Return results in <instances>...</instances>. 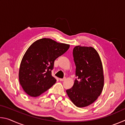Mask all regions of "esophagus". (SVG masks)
<instances>
[{
    "label": "esophagus",
    "mask_w": 125,
    "mask_h": 125,
    "mask_svg": "<svg viewBox=\"0 0 125 125\" xmlns=\"http://www.w3.org/2000/svg\"><path fill=\"white\" fill-rule=\"evenodd\" d=\"M65 80V78H60V81L63 82V81H64V80Z\"/></svg>",
    "instance_id": "esophagus-1"
}]
</instances>
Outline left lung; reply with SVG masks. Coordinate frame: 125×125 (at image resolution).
I'll return each mask as SVG.
<instances>
[{"instance_id":"8db88e82","label":"left lung","mask_w":125,"mask_h":125,"mask_svg":"<svg viewBox=\"0 0 125 125\" xmlns=\"http://www.w3.org/2000/svg\"><path fill=\"white\" fill-rule=\"evenodd\" d=\"M73 55L77 79L66 92L76 106L83 107L94 103L102 92L103 65L98 53L92 47L75 46Z\"/></svg>"}]
</instances>
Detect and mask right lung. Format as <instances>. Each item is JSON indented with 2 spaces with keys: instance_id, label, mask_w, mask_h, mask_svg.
<instances>
[{
  "instance_id": "1",
  "label": "right lung",
  "mask_w": 125,
  "mask_h": 125,
  "mask_svg": "<svg viewBox=\"0 0 125 125\" xmlns=\"http://www.w3.org/2000/svg\"><path fill=\"white\" fill-rule=\"evenodd\" d=\"M69 48V45L46 38L30 46L21 62L19 73L20 85L27 94L38 96L56 83L52 75L54 62Z\"/></svg>"
}]
</instances>
